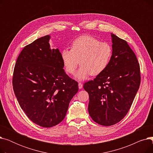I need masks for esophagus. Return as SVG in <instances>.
I'll return each mask as SVG.
<instances>
[{"mask_svg":"<svg viewBox=\"0 0 153 153\" xmlns=\"http://www.w3.org/2000/svg\"><path fill=\"white\" fill-rule=\"evenodd\" d=\"M78 86H79V89H81L82 88V87H83V85H82V83H81V82H79V84H78Z\"/></svg>","mask_w":153,"mask_h":153,"instance_id":"1","label":"esophagus"}]
</instances>
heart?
Listing matches in <instances>:
<instances>
[{"label": "heart", "instance_id": "obj_1", "mask_svg": "<svg viewBox=\"0 0 153 153\" xmlns=\"http://www.w3.org/2000/svg\"><path fill=\"white\" fill-rule=\"evenodd\" d=\"M113 50L107 42H100L91 35H82L72 43L71 49L61 51L62 62L69 74H73L80 62L75 77L82 81L90 75L97 76L108 67Z\"/></svg>", "mask_w": 153, "mask_h": 153}]
</instances>
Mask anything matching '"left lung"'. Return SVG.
Listing matches in <instances>:
<instances>
[{
	"label": "left lung",
	"mask_w": 153,
	"mask_h": 153,
	"mask_svg": "<svg viewBox=\"0 0 153 153\" xmlns=\"http://www.w3.org/2000/svg\"><path fill=\"white\" fill-rule=\"evenodd\" d=\"M112 54L106 69L84 84L89 95L88 110L103 126L119 122L129 111L140 85L138 59L125 40L111 33Z\"/></svg>",
	"instance_id": "obj_1"
}]
</instances>
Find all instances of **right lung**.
Instances as JSON below:
<instances>
[{"label": "right lung", "mask_w": 153, "mask_h": 153, "mask_svg": "<svg viewBox=\"0 0 153 153\" xmlns=\"http://www.w3.org/2000/svg\"><path fill=\"white\" fill-rule=\"evenodd\" d=\"M50 35L24 47L16 61L12 84L21 108L31 122L50 128L65 117L78 92V83L64 72L58 48L51 49Z\"/></svg>", "instance_id": "1"}]
</instances>
